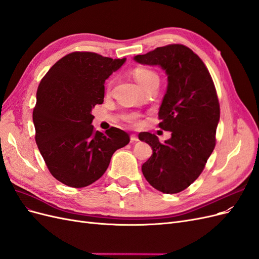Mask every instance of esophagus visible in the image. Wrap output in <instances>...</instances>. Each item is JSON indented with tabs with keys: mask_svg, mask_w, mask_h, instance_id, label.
<instances>
[{
	"mask_svg": "<svg viewBox=\"0 0 259 259\" xmlns=\"http://www.w3.org/2000/svg\"><path fill=\"white\" fill-rule=\"evenodd\" d=\"M138 136L137 135H135V134H132L131 135V142L132 143H136V142H138Z\"/></svg>",
	"mask_w": 259,
	"mask_h": 259,
	"instance_id": "obj_1",
	"label": "esophagus"
}]
</instances>
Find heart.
Wrapping results in <instances>:
<instances>
[{
  "label": "heart",
  "instance_id": "obj_1",
  "mask_svg": "<svg viewBox=\"0 0 259 259\" xmlns=\"http://www.w3.org/2000/svg\"><path fill=\"white\" fill-rule=\"evenodd\" d=\"M134 77L137 80V82L142 85V88L145 90L148 89L149 86L153 84H159V74L156 73L154 70L147 68V67H137L133 71ZM114 83V80L111 79L109 80L107 83V91L110 92L112 89V85ZM126 121L133 125V126H139L142 124V119H140V115L138 113H131L126 116Z\"/></svg>",
  "mask_w": 259,
  "mask_h": 259
}]
</instances>
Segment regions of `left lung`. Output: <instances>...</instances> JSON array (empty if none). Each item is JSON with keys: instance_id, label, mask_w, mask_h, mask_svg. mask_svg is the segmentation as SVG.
Masks as SVG:
<instances>
[{"instance_id": "8db88e82", "label": "left lung", "mask_w": 259, "mask_h": 259, "mask_svg": "<svg viewBox=\"0 0 259 259\" xmlns=\"http://www.w3.org/2000/svg\"><path fill=\"white\" fill-rule=\"evenodd\" d=\"M135 60L159 65L168 75L158 126L171 137L162 144L154 134L140 133L139 139L153 150L143 174L156 190L182 192L201 175L216 145L221 107L213 79L202 59L183 44L156 48Z\"/></svg>"}]
</instances>
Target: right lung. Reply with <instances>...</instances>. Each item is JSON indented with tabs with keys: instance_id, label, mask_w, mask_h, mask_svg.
I'll return each instance as SVG.
<instances>
[{
	"instance_id": "add662e5",
	"label": "right lung",
	"mask_w": 259,
	"mask_h": 259,
	"mask_svg": "<svg viewBox=\"0 0 259 259\" xmlns=\"http://www.w3.org/2000/svg\"><path fill=\"white\" fill-rule=\"evenodd\" d=\"M125 61L93 52L59 59L38 84L33 108L35 143L51 174L60 183L83 188L105 174L112 154L126 146V132L105 133L92 125V109L104 103L107 77Z\"/></svg>"
}]
</instances>
